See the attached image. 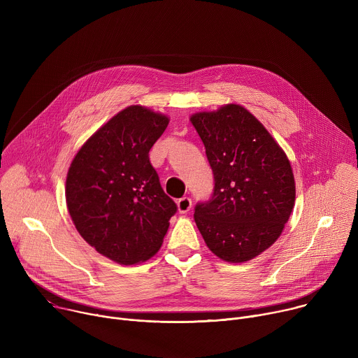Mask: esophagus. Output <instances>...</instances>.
<instances>
[{
	"instance_id": "34e87169",
	"label": "esophagus",
	"mask_w": 358,
	"mask_h": 358,
	"mask_svg": "<svg viewBox=\"0 0 358 358\" xmlns=\"http://www.w3.org/2000/svg\"><path fill=\"white\" fill-rule=\"evenodd\" d=\"M177 207H178V211H180L181 214L188 213V211L191 210V207H192L191 198H189V196H182V198H180V199L177 201Z\"/></svg>"
}]
</instances>
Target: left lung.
Segmentation results:
<instances>
[{
  "instance_id": "8db88e82",
  "label": "left lung",
  "mask_w": 358,
  "mask_h": 358,
  "mask_svg": "<svg viewBox=\"0 0 358 358\" xmlns=\"http://www.w3.org/2000/svg\"><path fill=\"white\" fill-rule=\"evenodd\" d=\"M191 123L214 174L211 198L194 208L195 224L222 261L253 259L280 236L293 210L290 163L264 124L239 105L196 113Z\"/></svg>"
}]
</instances>
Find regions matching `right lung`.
I'll list each match as a JSON object with an SVG mask.
<instances>
[{
	"label": "right lung",
	"mask_w": 358,
	"mask_h": 358,
	"mask_svg": "<svg viewBox=\"0 0 358 358\" xmlns=\"http://www.w3.org/2000/svg\"><path fill=\"white\" fill-rule=\"evenodd\" d=\"M167 124L160 113L129 106L82 145L69 167L66 203L78 232L120 265L151 258L177 213L148 157Z\"/></svg>",
	"instance_id": "right-lung-1"
}]
</instances>
